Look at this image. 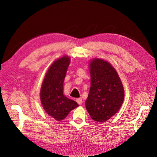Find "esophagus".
Instances as JSON below:
<instances>
[{
  "label": "esophagus",
  "mask_w": 157,
  "mask_h": 157,
  "mask_svg": "<svg viewBox=\"0 0 157 157\" xmlns=\"http://www.w3.org/2000/svg\"><path fill=\"white\" fill-rule=\"evenodd\" d=\"M76 101H77V102L79 104V105H81L82 103V99L81 98H77V99H76Z\"/></svg>",
  "instance_id": "obj_1"
}]
</instances>
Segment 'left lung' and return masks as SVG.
<instances>
[{"label":"left lung","mask_w":157,"mask_h":157,"mask_svg":"<svg viewBox=\"0 0 157 157\" xmlns=\"http://www.w3.org/2000/svg\"><path fill=\"white\" fill-rule=\"evenodd\" d=\"M90 69L91 86L85 105L94 121L103 122L120 109L124 88L116 70L107 61L94 59Z\"/></svg>","instance_id":"obj_1"}]
</instances>
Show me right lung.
I'll return each mask as SVG.
<instances>
[{
    "label": "right lung",
    "instance_id": "right-lung-1",
    "mask_svg": "<svg viewBox=\"0 0 157 157\" xmlns=\"http://www.w3.org/2000/svg\"><path fill=\"white\" fill-rule=\"evenodd\" d=\"M70 63L67 56L55 61L47 71L40 90V100L45 111L57 121L65 118L78 103L63 95V81Z\"/></svg>",
    "mask_w": 157,
    "mask_h": 157
}]
</instances>
